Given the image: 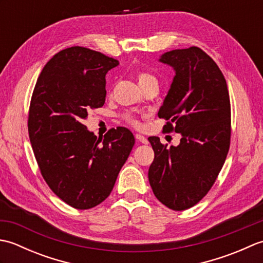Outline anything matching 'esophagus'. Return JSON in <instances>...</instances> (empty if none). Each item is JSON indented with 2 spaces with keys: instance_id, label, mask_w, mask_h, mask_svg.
Here are the masks:
<instances>
[{
  "instance_id": "obj_1",
  "label": "esophagus",
  "mask_w": 263,
  "mask_h": 263,
  "mask_svg": "<svg viewBox=\"0 0 263 263\" xmlns=\"http://www.w3.org/2000/svg\"><path fill=\"white\" fill-rule=\"evenodd\" d=\"M136 139H137V140H138L139 142H141V143H144V144L148 143L147 138H144V137L141 136V135H136Z\"/></svg>"
}]
</instances>
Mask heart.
Returning <instances> with one entry per match:
<instances>
[{"label":"heart","mask_w":263,"mask_h":263,"mask_svg":"<svg viewBox=\"0 0 263 263\" xmlns=\"http://www.w3.org/2000/svg\"><path fill=\"white\" fill-rule=\"evenodd\" d=\"M138 81H139V85H140L141 88L146 87L147 85H150V83H157V79H156V78L153 74L148 73V72H143V71L139 72V73H138ZM123 117H124V120L127 123H130V124L133 125V126L140 125V123L138 122L136 117L131 115V114H125Z\"/></svg>","instance_id":"1"}]
</instances>
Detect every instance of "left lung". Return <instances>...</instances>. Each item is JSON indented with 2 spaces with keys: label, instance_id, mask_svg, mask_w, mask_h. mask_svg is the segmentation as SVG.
<instances>
[{
  "label": "left lung",
  "instance_id": "obj_1",
  "mask_svg": "<svg viewBox=\"0 0 263 263\" xmlns=\"http://www.w3.org/2000/svg\"><path fill=\"white\" fill-rule=\"evenodd\" d=\"M161 63L175 70L158 111L166 132L181 133L177 147L150 137L155 152L148 177L161 203L181 211L197 204L214 185L231 144V102L216 62L199 47L166 52Z\"/></svg>",
  "mask_w": 263,
  "mask_h": 263
}]
</instances>
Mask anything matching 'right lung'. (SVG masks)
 Wrapping results in <instances>:
<instances>
[{
  "label": "right lung",
  "instance_id": "obj_1",
  "mask_svg": "<svg viewBox=\"0 0 263 263\" xmlns=\"http://www.w3.org/2000/svg\"><path fill=\"white\" fill-rule=\"evenodd\" d=\"M119 61L86 47L55 54L33 89L28 132L33 155L49 189L76 209H90L110 194L135 144L125 127L97 138L83 121L102 107L106 73Z\"/></svg>",
  "mask_w": 263,
  "mask_h": 263
}]
</instances>
